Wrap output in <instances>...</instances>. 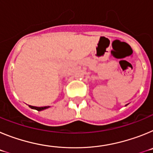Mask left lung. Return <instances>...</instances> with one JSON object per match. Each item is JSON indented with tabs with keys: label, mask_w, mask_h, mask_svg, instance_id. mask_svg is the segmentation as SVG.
<instances>
[{
	"label": "left lung",
	"mask_w": 153,
	"mask_h": 153,
	"mask_svg": "<svg viewBox=\"0 0 153 153\" xmlns=\"http://www.w3.org/2000/svg\"><path fill=\"white\" fill-rule=\"evenodd\" d=\"M126 106H127V105H126Z\"/></svg>",
	"instance_id": "left-lung-1"
}]
</instances>
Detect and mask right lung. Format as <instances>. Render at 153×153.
<instances>
[{
	"label": "right lung",
	"instance_id": "1",
	"mask_svg": "<svg viewBox=\"0 0 153 153\" xmlns=\"http://www.w3.org/2000/svg\"><path fill=\"white\" fill-rule=\"evenodd\" d=\"M30 107L31 109H36V110H37V111H42V110H44V109H48V108H49L50 106H43V107H36V106H30Z\"/></svg>",
	"mask_w": 153,
	"mask_h": 153
}]
</instances>
